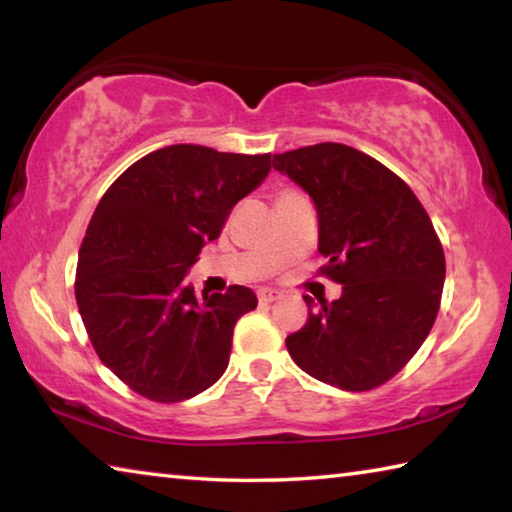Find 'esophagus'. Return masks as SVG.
<instances>
[{
    "instance_id": "34e87169",
    "label": "esophagus",
    "mask_w": 512,
    "mask_h": 512,
    "mask_svg": "<svg viewBox=\"0 0 512 512\" xmlns=\"http://www.w3.org/2000/svg\"><path fill=\"white\" fill-rule=\"evenodd\" d=\"M257 298H259V302H262V305H268V302H275V300H280V298H282V291L264 287V289H259V291H257Z\"/></svg>"
}]
</instances>
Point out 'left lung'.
Here are the masks:
<instances>
[{
	"label": "left lung",
	"mask_w": 512,
	"mask_h": 512,
	"mask_svg": "<svg viewBox=\"0 0 512 512\" xmlns=\"http://www.w3.org/2000/svg\"><path fill=\"white\" fill-rule=\"evenodd\" d=\"M318 214L334 302L305 296L309 320L287 336L291 359L325 384L370 391L427 339L445 284V253L429 214L391 169L352 146L323 142L273 155Z\"/></svg>",
	"instance_id": "8db88e82"
}]
</instances>
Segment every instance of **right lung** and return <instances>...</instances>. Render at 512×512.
<instances>
[{"label": "right lung", "mask_w": 512, "mask_h": 512, "mask_svg": "<svg viewBox=\"0 0 512 512\" xmlns=\"http://www.w3.org/2000/svg\"><path fill=\"white\" fill-rule=\"evenodd\" d=\"M268 171L271 153L173 144L137 160L103 194L74 291L99 359L135 393L183 402L228 368L232 329L257 296L235 284L196 298L187 273Z\"/></svg>", "instance_id": "right-lung-1"}]
</instances>
